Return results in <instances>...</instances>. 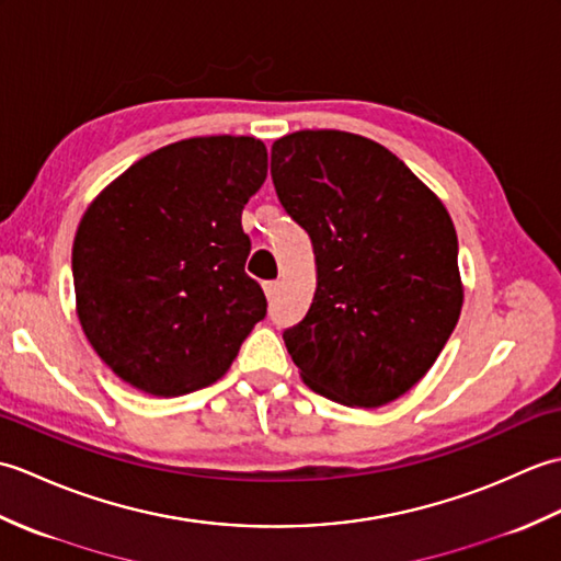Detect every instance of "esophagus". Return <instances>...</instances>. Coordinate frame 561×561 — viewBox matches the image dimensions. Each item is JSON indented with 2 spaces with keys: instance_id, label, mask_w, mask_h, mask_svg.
Listing matches in <instances>:
<instances>
[{
  "instance_id": "34e87169",
  "label": "esophagus",
  "mask_w": 561,
  "mask_h": 561,
  "mask_svg": "<svg viewBox=\"0 0 561 561\" xmlns=\"http://www.w3.org/2000/svg\"><path fill=\"white\" fill-rule=\"evenodd\" d=\"M262 289H265V296L272 301L274 296L279 294V282H265V284H262Z\"/></svg>"
}]
</instances>
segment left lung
Returning a JSON list of instances; mask_svg holds the SVG:
<instances>
[{"mask_svg": "<svg viewBox=\"0 0 561 561\" xmlns=\"http://www.w3.org/2000/svg\"><path fill=\"white\" fill-rule=\"evenodd\" d=\"M282 207L311 236L316 294L284 344L304 383L380 408L420 383L462 308L456 226L378 141L301 129L272 145Z\"/></svg>", "mask_w": 561, "mask_h": 561, "instance_id": "obj_1", "label": "left lung"}]
</instances>
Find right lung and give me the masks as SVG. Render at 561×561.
<instances>
[{
	"instance_id": "right-lung-1",
	"label": "right lung",
	"mask_w": 561,
	"mask_h": 561,
	"mask_svg": "<svg viewBox=\"0 0 561 561\" xmlns=\"http://www.w3.org/2000/svg\"><path fill=\"white\" fill-rule=\"evenodd\" d=\"M265 178L260 139L193 137L129 165L83 211L71 248L77 316L125 383L178 398L229 371L267 313L241 226Z\"/></svg>"
}]
</instances>
